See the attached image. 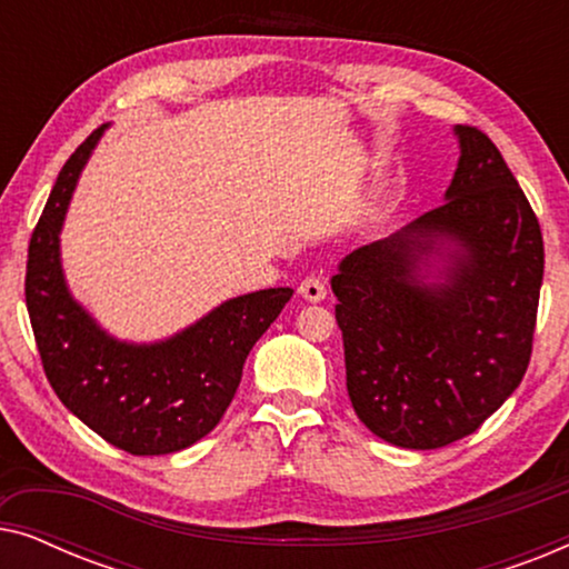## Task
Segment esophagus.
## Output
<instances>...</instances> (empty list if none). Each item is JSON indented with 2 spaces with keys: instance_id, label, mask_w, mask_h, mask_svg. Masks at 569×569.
Instances as JSON below:
<instances>
[{
  "instance_id": "obj_1",
  "label": "esophagus",
  "mask_w": 569,
  "mask_h": 569,
  "mask_svg": "<svg viewBox=\"0 0 569 569\" xmlns=\"http://www.w3.org/2000/svg\"><path fill=\"white\" fill-rule=\"evenodd\" d=\"M298 295L300 298H306L308 302H321L326 298V284L318 277H308L300 282Z\"/></svg>"
}]
</instances>
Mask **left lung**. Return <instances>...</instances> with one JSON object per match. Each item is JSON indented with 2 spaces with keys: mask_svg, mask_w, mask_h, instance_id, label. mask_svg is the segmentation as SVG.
<instances>
[{
  "mask_svg": "<svg viewBox=\"0 0 569 569\" xmlns=\"http://www.w3.org/2000/svg\"><path fill=\"white\" fill-rule=\"evenodd\" d=\"M446 201L331 277L349 401L380 440L432 450L502 407L531 360L543 240L492 139L456 127Z\"/></svg>",
  "mask_w": 569,
  "mask_h": 569,
  "instance_id": "1",
  "label": "left lung"
}]
</instances>
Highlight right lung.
I'll list each match as a JSON object with an SVG mask.
<instances>
[{"mask_svg": "<svg viewBox=\"0 0 569 569\" xmlns=\"http://www.w3.org/2000/svg\"><path fill=\"white\" fill-rule=\"evenodd\" d=\"M111 123L77 147L61 168L28 248L26 302L46 378L92 432L131 456L193 446L220 422L240 386L246 357L277 321L290 287L230 298L158 341L108 333L69 292L61 228L92 150Z\"/></svg>", "mask_w": 569, "mask_h": 569, "instance_id": "obj_1", "label": "right lung"}]
</instances>
